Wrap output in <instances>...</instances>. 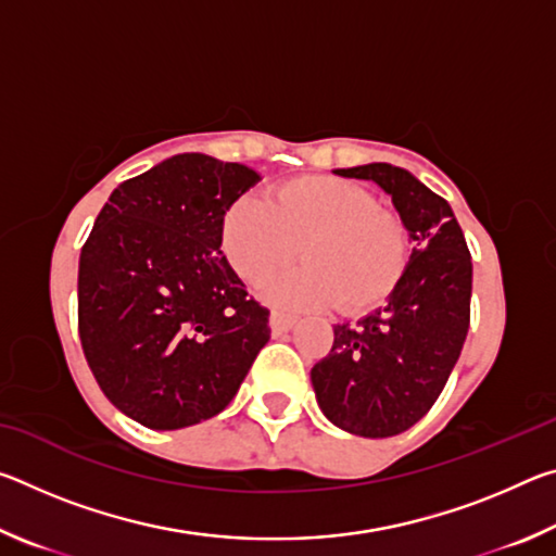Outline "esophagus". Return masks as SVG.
<instances>
[{
	"label": "esophagus",
	"instance_id": "obj_1",
	"mask_svg": "<svg viewBox=\"0 0 556 556\" xmlns=\"http://www.w3.org/2000/svg\"><path fill=\"white\" fill-rule=\"evenodd\" d=\"M296 321L299 318L294 316V314H287V312H271L269 314V326H271V331L275 333H285V331H291V328L296 326Z\"/></svg>",
	"mask_w": 556,
	"mask_h": 556
}]
</instances>
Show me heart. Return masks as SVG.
<instances>
[{
  "label": "heart",
  "mask_w": 556,
  "mask_h": 556,
  "mask_svg": "<svg viewBox=\"0 0 556 556\" xmlns=\"http://www.w3.org/2000/svg\"><path fill=\"white\" fill-rule=\"evenodd\" d=\"M299 248L304 265L267 281L265 294L289 306L363 314L397 287L409 230L370 191L328 176L271 188L267 203L244 195L225 213L223 252L252 287L285 269Z\"/></svg>",
  "instance_id": "b5f03b06"
}]
</instances>
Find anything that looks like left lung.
Returning <instances> with one entry per match:
<instances>
[{
  "mask_svg": "<svg viewBox=\"0 0 556 556\" xmlns=\"http://www.w3.org/2000/svg\"><path fill=\"white\" fill-rule=\"evenodd\" d=\"M392 195L414 250L388 304L333 326V345L312 368L318 407L351 434L384 439L425 417L444 390L470 324L473 265L451 205L404 168H338Z\"/></svg>",
  "mask_w": 556,
  "mask_h": 556,
  "instance_id": "1",
  "label": "left lung"
}]
</instances>
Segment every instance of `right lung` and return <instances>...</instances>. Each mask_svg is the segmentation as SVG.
Instances as JSON below:
<instances>
[{
    "label": "right lung",
    "instance_id": "right-lung-1",
    "mask_svg": "<svg viewBox=\"0 0 556 556\" xmlns=\"http://www.w3.org/2000/svg\"><path fill=\"white\" fill-rule=\"evenodd\" d=\"M257 181L242 164L176 154L119 184L83 244V353L139 425L215 417L269 341V308L220 252L225 213Z\"/></svg>",
    "mask_w": 556,
    "mask_h": 556
}]
</instances>
